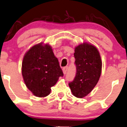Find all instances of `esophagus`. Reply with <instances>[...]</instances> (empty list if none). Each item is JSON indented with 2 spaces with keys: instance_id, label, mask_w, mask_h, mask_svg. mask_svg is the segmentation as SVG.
Here are the masks:
<instances>
[{
  "instance_id": "34e87169",
  "label": "esophagus",
  "mask_w": 127,
  "mask_h": 127,
  "mask_svg": "<svg viewBox=\"0 0 127 127\" xmlns=\"http://www.w3.org/2000/svg\"><path fill=\"white\" fill-rule=\"evenodd\" d=\"M67 67H64L63 68V72L64 74H65L67 73Z\"/></svg>"
}]
</instances>
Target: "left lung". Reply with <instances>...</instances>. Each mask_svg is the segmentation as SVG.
Wrapping results in <instances>:
<instances>
[{
	"instance_id": "left-lung-1",
	"label": "left lung",
	"mask_w": 127,
	"mask_h": 127,
	"mask_svg": "<svg viewBox=\"0 0 127 127\" xmlns=\"http://www.w3.org/2000/svg\"><path fill=\"white\" fill-rule=\"evenodd\" d=\"M74 56L76 75L68 86L73 95L81 98L87 95L97 84L101 73L102 61L95 46L87 42L75 47Z\"/></svg>"
}]
</instances>
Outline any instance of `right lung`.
I'll return each mask as SVG.
<instances>
[{"mask_svg":"<svg viewBox=\"0 0 127 127\" xmlns=\"http://www.w3.org/2000/svg\"><path fill=\"white\" fill-rule=\"evenodd\" d=\"M22 73L24 82L33 94L38 97L49 95L63 73L52 46L41 42L26 53L23 59Z\"/></svg>","mask_w":127,"mask_h":127,"instance_id":"obj_1","label":"right lung"}]
</instances>
